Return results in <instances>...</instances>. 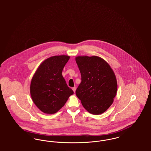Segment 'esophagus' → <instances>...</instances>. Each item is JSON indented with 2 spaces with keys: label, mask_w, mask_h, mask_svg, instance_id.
<instances>
[{
  "label": "esophagus",
  "mask_w": 151,
  "mask_h": 151,
  "mask_svg": "<svg viewBox=\"0 0 151 151\" xmlns=\"http://www.w3.org/2000/svg\"><path fill=\"white\" fill-rule=\"evenodd\" d=\"M76 87H73V88H72V90H73V91L74 92V93H75V91H76Z\"/></svg>",
  "instance_id": "esophagus-1"
}]
</instances>
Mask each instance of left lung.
I'll use <instances>...</instances> for the list:
<instances>
[{
	"mask_svg": "<svg viewBox=\"0 0 151 151\" xmlns=\"http://www.w3.org/2000/svg\"><path fill=\"white\" fill-rule=\"evenodd\" d=\"M81 76L76 94L83 107L95 115L102 114L113 102L117 91L115 73L110 65L97 56L75 58Z\"/></svg>",
	"mask_w": 151,
	"mask_h": 151,
	"instance_id": "left-lung-1",
	"label": "left lung"
}]
</instances>
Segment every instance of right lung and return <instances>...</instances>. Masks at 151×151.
Returning <instances> with one entry per match:
<instances>
[{"mask_svg": "<svg viewBox=\"0 0 151 151\" xmlns=\"http://www.w3.org/2000/svg\"><path fill=\"white\" fill-rule=\"evenodd\" d=\"M69 59L70 56L61 55L45 59L32 79L30 86L32 99L44 113H57L73 94L62 74Z\"/></svg>", "mask_w": 151, "mask_h": 151, "instance_id": "add662e5", "label": "right lung"}]
</instances>
